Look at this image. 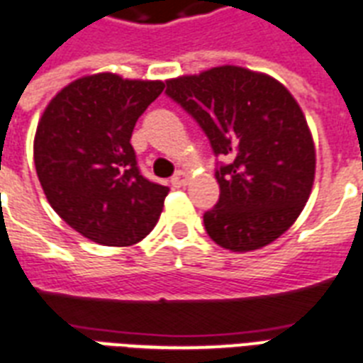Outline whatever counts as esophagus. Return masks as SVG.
Listing matches in <instances>:
<instances>
[{
    "label": "esophagus",
    "mask_w": 363,
    "mask_h": 363,
    "mask_svg": "<svg viewBox=\"0 0 363 363\" xmlns=\"http://www.w3.org/2000/svg\"><path fill=\"white\" fill-rule=\"evenodd\" d=\"M170 182H172L174 187H184V185H187V182H189V176H187V174L182 172V170H179V172L174 174L172 179H170Z\"/></svg>",
    "instance_id": "obj_1"
}]
</instances>
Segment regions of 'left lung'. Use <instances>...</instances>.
Returning <instances> with one entry per match:
<instances>
[{"instance_id":"obj_1","label":"left lung","mask_w":363,"mask_h":363,"mask_svg":"<svg viewBox=\"0 0 363 363\" xmlns=\"http://www.w3.org/2000/svg\"><path fill=\"white\" fill-rule=\"evenodd\" d=\"M167 96L206 134L220 201L204 212L208 237L250 252L277 240L307 204L316 153L307 119L282 83L246 67L220 66L167 81Z\"/></svg>"}]
</instances>
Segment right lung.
<instances>
[{
  "label": "right lung",
  "instance_id": "obj_1",
  "mask_svg": "<svg viewBox=\"0 0 363 363\" xmlns=\"http://www.w3.org/2000/svg\"><path fill=\"white\" fill-rule=\"evenodd\" d=\"M162 89V81L86 75L64 86L41 115L33 161L45 196L94 242L132 246L159 221L170 189L143 178L130 138Z\"/></svg>",
  "mask_w": 363,
  "mask_h": 363
}]
</instances>
